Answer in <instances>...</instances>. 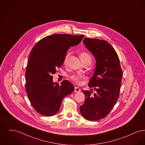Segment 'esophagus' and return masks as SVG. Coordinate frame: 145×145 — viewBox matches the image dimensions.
<instances>
[{
	"mask_svg": "<svg viewBox=\"0 0 145 145\" xmlns=\"http://www.w3.org/2000/svg\"><path fill=\"white\" fill-rule=\"evenodd\" d=\"M81 91V90L79 88H78V87H75L74 88V92H80Z\"/></svg>",
	"mask_w": 145,
	"mask_h": 145,
	"instance_id": "esophagus-1",
	"label": "esophagus"
}]
</instances>
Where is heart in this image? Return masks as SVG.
I'll return each instance as SVG.
<instances>
[{
    "instance_id": "1",
    "label": "heart",
    "mask_w": 145,
    "mask_h": 145,
    "mask_svg": "<svg viewBox=\"0 0 145 145\" xmlns=\"http://www.w3.org/2000/svg\"><path fill=\"white\" fill-rule=\"evenodd\" d=\"M79 56L80 58L82 60V62H84L86 61H89L91 62L92 61V56L90 55V54L88 52H83L82 53H80L79 54ZM69 57V54H67L63 60V63L64 64H66L67 61H68V59ZM69 78L74 83L76 84H80L81 82V79H83V76L81 75H79V74H73L72 76H69Z\"/></svg>"
}]
</instances>
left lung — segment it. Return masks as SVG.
I'll return each mask as SVG.
<instances>
[{
  "mask_svg": "<svg viewBox=\"0 0 145 145\" xmlns=\"http://www.w3.org/2000/svg\"><path fill=\"white\" fill-rule=\"evenodd\" d=\"M83 43L96 60L95 71L89 83L96 92L92 95V90H82L85 100L80 111L85 119L98 121L108 116L117 102L123 72L116 51L108 42L85 38Z\"/></svg>",
  "mask_w": 145,
  "mask_h": 145,
  "instance_id": "1",
  "label": "left lung"
}]
</instances>
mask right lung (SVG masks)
<instances>
[{"label": "right lung", "instance_id": "right-lung-1", "mask_svg": "<svg viewBox=\"0 0 145 145\" xmlns=\"http://www.w3.org/2000/svg\"><path fill=\"white\" fill-rule=\"evenodd\" d=\"M84 35H49L42 39L31 50L25 71V90L35 110L46 116L56 114L64 97L74 91L73 84L63 80L54 83L53 74L61 67L68 49L80 43Z\"/></svg>", "mask_w": 145, "mask_h": 145}]
</instances>
